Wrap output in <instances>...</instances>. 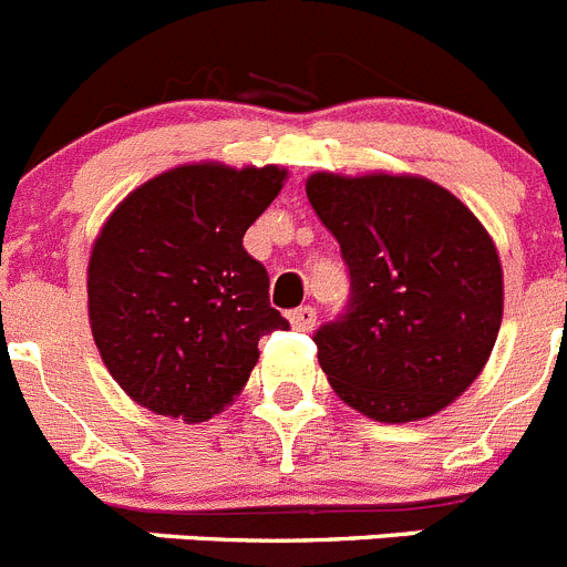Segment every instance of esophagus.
I'll return each instance as SVG.
<instances>
[{
	"mask_svg": "<svg viewBox=\"0 0 567 567\" xmlns=\"http://www.w3.org/2000/svg\"><path fill=\"white\" fill-rule=\"evenodd\" d=\"M289 323L298 331H311L315 323H318V311L311 309V306H300V309L289 311Z\"/></svg>",
	"mask_w": 567,
	"mask_h": 567,
	"instance_id": "34e87169",
	"label": "esophagus"
}]
</instances>
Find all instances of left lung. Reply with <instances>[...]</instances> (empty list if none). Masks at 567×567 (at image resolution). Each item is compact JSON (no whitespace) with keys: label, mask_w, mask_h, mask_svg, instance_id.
<instances>
[{"label":"left lung","mask_w":567,"mask_h":567,"mask_svg":"<svg viewBox=\"0 0 567 567\" xmlns=\"http://www.w3.org/2000/svg\"><path fill=\"white\" fill-rule=\"evenodd\" d=\"M306 196L351 284L340 318L311 337L331 388L377 422L439 413L472 385L501 329L489 233L419 176L315 174Z\"/></svg>","instance_id":"left-lung-1"}]
</instances>
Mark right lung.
<instances>
[{"mask_svg": "<svg viewBox=\"0 0 567 567\" xmlns=\"http://www.w3.org/2000/svg\"><path fill=\"white\" fill-rule=\"evenodd\" d=\"M287 171L182 165L109 216L90 258V323L117 385L171 419L202 422L247 385L258 340L289 329L269 275L241 247Z\"/></svg>", "mask_w": 567, "mask_h": 567, "instance_id": "1", "label": "right lung"}]
</instances>
